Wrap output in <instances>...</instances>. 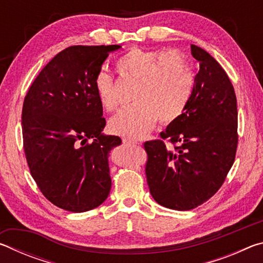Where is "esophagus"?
<instances>
[{"label": "esophagus", "mask_w": 263, "mask_h": 263, "mask_svg": "<svg viewBox=\"0 0 263 263\" xmlns=\"http://www.w3.org/2000/svg\"><path fill=\"white\" fill-rule=\"evenodd\" d=\"M123 142H124V144H126V145H139V142H138L137 140H135V139H127V138H125V139H123Z\"/></svg>", "instance_id": "obj_1"}]
</instances>
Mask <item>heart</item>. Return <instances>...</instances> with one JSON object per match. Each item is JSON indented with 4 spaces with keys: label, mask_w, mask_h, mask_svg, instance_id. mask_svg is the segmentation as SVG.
Here are the masks:
<instances>
[{
    "label": "heart",
    "mask_w": 263,
    "mask_h": 263,
    "mask_svg": "<svg viewBox=\"0 0 263 263\" xmlns=\"http://www.w3.org/2000/svg\"><path fill=\"white\" fill-rule=\"evenodd\" d=\"M117 69L137 86L131 97L135 103L110 119L109 130L114 135L139 139L152 131L157 118L161 124H169L183 112L195 81L183 53L132 47L117 60ZM94 87L106 111L117 109L114 79L109 73L99 70Z\"/></svg>",
    "instance_id": "heart-1"
}]
</instances>
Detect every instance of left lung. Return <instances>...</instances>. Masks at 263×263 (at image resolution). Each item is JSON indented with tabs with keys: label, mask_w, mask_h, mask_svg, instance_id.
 Returning a JSON list of instances; mask_svg holds the SVG:
<instances>
[{
	"label": "left lung",
	"mask_w": 263,
	"mask_h": 263,
	"mask_svg": "<svg viewBox=\"0 0 263 263\" xmlns=\"http://www.w3.org/2000/svg\"><path fill=\"white\" fill-rule=\"evenodd\" d=\"M191 54L199 69L188 104L161 139L144 144L151 195L179 211L197 208L219 190L238 145L237 97L228 74L203 48L191 45Z\"/></svg>",
	"instance_id": "1"
}]
</instances>
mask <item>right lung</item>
<instances>
[{"label": "right lung", "instance_id": "1", "mask_svg": "<svg viewBox=\"0 0 263 263\" xmlns=\"http://www.w3.org/2000/svg\"><path fill=\"white\" fill-rule=\"evenodd\" d=\"M119 48H65L42 69L24 99L22 131L30 173L43 195L64 210H92L109 196V153L122 140L102 133L105 118L94 80L109 53Z\"/></svg>", "mask_w": 263, "mask_h": 263}]
</instances>
